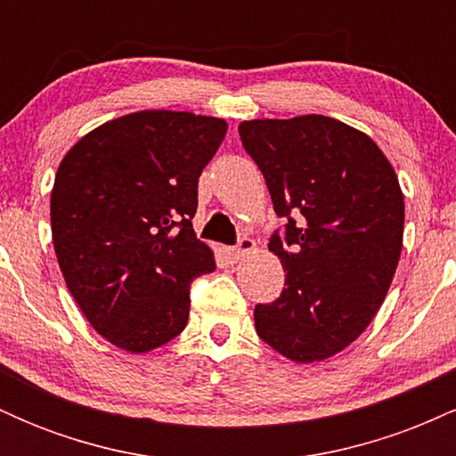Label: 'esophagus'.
<instances>
[{"instance_id":"esophagus-1","label":"esophagus","mask_w":456,"mask_h":456,"mask_svg":"<svg viewBox=\"0 0 456 456\" xmlns=\"http://www.w3.org/2000/svg\"><path fill=\"white\" fill-rule=\"evenodd\" d=\"M255 250V242L250 238H246V235H242V238L238 240V244L233 246L232 248V257L235 261H242L246 255H250Z\"/></svg>"}]
</instances>
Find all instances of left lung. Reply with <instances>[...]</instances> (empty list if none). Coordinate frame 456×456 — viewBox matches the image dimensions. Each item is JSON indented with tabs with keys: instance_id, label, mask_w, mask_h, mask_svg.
I'll return each mask as SVG.
<instances>
[{
	"instance_id": "left-lung-1",
	"label": "left lung",
	"mask_w": 456,
	"mask_h": 456,
	"mask_svg": "<svg viewBox=\"0 0 456 456\" xmlns=\"http://www.w3.org/2000/svg\"><path fill=\"white\" fill-rule=\"evenodd\" d=\"M238 133L285 218L268 244L285 289L255 306V328L285 358L326 360L364 332L388 294L405 221L399 180L373 139L326 115L253 119Z\"/></svg>"
}]
</instances>
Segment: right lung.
<instances>
[{
  "mask_svg": "<svg viewBox=\"0 0 456 456\" xmlns=\"http://www.w3.org/2000/svg\"><path fill=\"white\" fill-rule=\"evenodd\" d=\"M224 133L218 118L139 111L92 130L61 160L55 255L83 315L115 347L143 354L186 328L191 282L216 268L192 216Z\"/></svg>",
  "mask_w": 456,
  "mask_h": 456,
  "instance_id": "add662e5",
  "label": "right lung"
}]
</instances>
